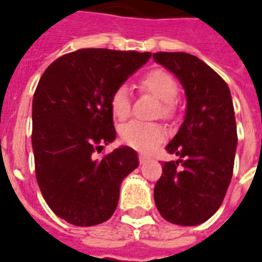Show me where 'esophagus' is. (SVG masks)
Instances as JSON below:
<instances>
[{
    "instance_id": "obj_1",
    "label": "esophagus",
    "mask_w": 262,
    "mask_h": 262,
    "mask_svg": "<svg viewBox=\"0 0 262 262\" xmlns=\"http://www.w3.org/2000/svg\"><path fill=\"white\" fill-rule=\"evenodd\" d=\"M149 160H150V157H147V156H145V154H139V163L141 164L147 163Z\"/></svg>"
}]
</instances>
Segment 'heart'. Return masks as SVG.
<instances>
[{
    "instance_id": "1",
    "label": "heart",
    "mask_w": 262,
    "mask_h": 262,
    "mask_svg": "<svg viewBox=\"0 0 262 262\" xmlns=\"http://www.w3.org/2000/svg\"><path fill=\"white\" fill-rule=\"evenodd\" d=\"M139 90L154 95L161 101L160 115L171 117L173 113V99L178 95V84L171 74L163 70H153L143 75L138 82ZM111 112L119 120H124L131 113V99L125 87H119L113 91L109 101ZM120 138L129 147L149 153L165 139V131L161 125L154 123L129 121L120 128Z\"/></svg>"
}]
</instances>
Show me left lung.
I'll list each match as a JSON object with an SVG mask.
<instances>
[{"mask_svg": "<svg viewBox=\"0 0 262 262\" xmlns=\"http://www.w3.org/2000/svg\"><path fill=\"white\" fill-rule=\"evenodd\" d=\"M154 61L179 79L187 109L167 145L176 161L163 164L154 202L167 222L198 226L220 208L230 186L238 135L230 89L208 64L188 53H153Z\"/></svg>", "mask_w": 262, "mask_h": 262, "instance_id": "1", "label": "left lung"}]
</instances>
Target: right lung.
Here are the masks:
<instances>
[{
  "label": "right lung",
  "instance_id": "right-lung-1",
  "mask_svg": "<svg viewBox=\"0 0 262 262\" xmlns=\"http://www.w3.org/2000/svg\"><path fill=\"white\" fill-rule=\"evenodd\" d=\"M151 53L80 49L46 68L32 99L36 182L49 208L70 224L91 227L116 210L120 184L138 168L137 151L116 139L109 101Z\"/></svg>",
  "mask_w": 262,
  "mask_h": 262
}]
</instances>
